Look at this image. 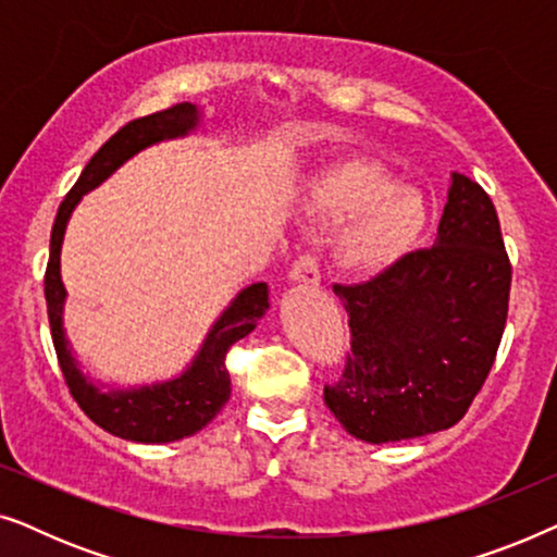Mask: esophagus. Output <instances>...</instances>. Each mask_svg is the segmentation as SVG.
I'll list each match as a JSON object with an SVG mask.
<instances>
[{
	"instance_id": "34e87169",
	"label": "esophagus",
	"mask_w": 557,
	"mask_h": 557,
	"mask_svg": "<svg viewBox=\"0 0 557 557\" xmlns=\"http://www.w3.org/2000/svg\"><path fill=\"white\" fill-rule=\"evenodd\" d=\"M288 278L296 281V284H307V286H317L319 284V261L317 256L304 253L294 261L292 271H288Z\"/></svg>"
}]
</instances>
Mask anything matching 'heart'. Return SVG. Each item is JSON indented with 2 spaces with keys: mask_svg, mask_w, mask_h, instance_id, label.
Listing matches in <instances>:
<instances>
[{
  "mask_svg": "<svg viewBox=\"0 0 557 557\" xmlns=\"http://www.w3.org/2000/svg\"><path fill=\"white\" fill-rule=\"evenodd\" d=\"M304 210L319 223H347L334 261L349 273H377L421 238L429 205L413 187H393L391 172L362 157L326 164L309 180Z\"/></svg>",
  "mask_w": 557,
  "mask_h": 557,
  "instance_id": "heart-1",
  "label": "heart"
}]
</instances>
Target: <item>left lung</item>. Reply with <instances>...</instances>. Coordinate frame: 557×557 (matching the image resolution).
I'll list each match as a JSON object with an SVG mask.
<instances>
[{
    "mask_svg": "<svg viewBox=\"0 0 557 557\" xmlns=\"http://www.w3.org/2000/svg\"><path fill=\"white\" fill-rule=\"evenodd\" d=\"M509 265L490 195L451 174L431 248L362 284H334L349 352L324 403L368 444L451 429L482 391L507 324Z\"/></svg>",
    "mask_w": 557,
    "mask_h": 557,
    "instance_id": "obj_1",
    "label": "left lung"
}]
</instances>
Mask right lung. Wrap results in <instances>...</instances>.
Listing matches in <instances>:
<instances>
[{
    "instance_id": "1",
    "label": "right lung",
    "mask_w": 557,
    "mask_h": 557,
    "mask_svg": "<svg viewBox=\"0 0 557 557\" xmlns=\"http://www.w3.org/2000/svg\"><path fill=\"white\" fill-rule=\"evenodd\" d=\"M197 119L200 116H197L193 103H177L172 109L134 119L126 126H121L86 164L78 182L60 202L55 223H52L50 261L45 269V301H48L52 345H55L65 385L71 387L75 403L90 421L113 436L136 441V444H170V441L187 438L205 429L220 413V408L231 398V375L225 368V355L235 342L253 332L258 319L265 314L269 286L253 284L235 296L231 307L223 311V317L212 324L208 339H205L193 364L180 377L170 380V383L134 387V391L103 393L101 387L86 380L78 370V362L73 360L71 347H67L63 330L65 286L60 281V246H63L67 218L83 195L101 185L136 151L162 139H174V136L193 132Z\"/></svg>"
}]
</instances>
